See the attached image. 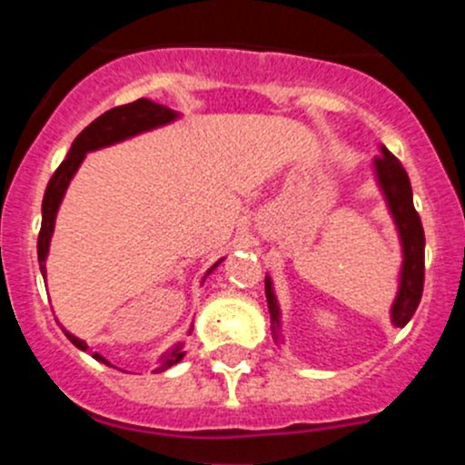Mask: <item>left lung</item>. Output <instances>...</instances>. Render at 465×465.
Instances as JSON below:
<instances>
[{"mask_svg": "<svg viewBox=\"0 0 465 465\" xmlns=\"http://www.w3.org/2000/svg\"><path fill=\"white\" fill-rule=\"evenodd\" d=\"M373 175L384 195L389 213H391L393 224H396L398 238L402 247V267L398 276V292L391 303V323L393 326H405L414 317L416 308L420 303L425 281V233L420 224L419 213L411 200V184L402 163L389 153L384 145H380V157L373 159ZM265 297L267 308H270L272 335L276 341L281 340V308L276 302L272 279L265 276Z\"/></svg>", "mask_w": 465, "mask_h": 465, "instance_id": "8db88e82", "label": "left lung"}]
</instances>
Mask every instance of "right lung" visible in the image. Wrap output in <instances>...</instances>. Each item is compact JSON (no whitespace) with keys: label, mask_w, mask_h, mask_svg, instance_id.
Returning a JSON list of instances; mask_svg holds the SVG:
<instances>
[{"label":"right lung","mask_w":465,"mask_h":465,"mask_svg":"<svg viewBox=\"0 0 465 465\" xmlns=\"http://www.w3.org/2000/svg\"><path fill=\"white\" fill-rule=\"evenodd\" d=\"M175 119H180V112L171 110V107L166 105H159V103L150 101V98H139V101L128 103V105H119L107 110L105 114L94 119L92 124H89L87 128L74 139L67 157H64V162L60 163L58 171L54 173V177H51L49 184H46L45 200H42V227H40V236H37V261H40V272L45 279H46L45 261H46V254H49L51 236H54L55 215H58L60 203H63L64 193H67L69 182H72V177L76 175V171L81 168L85 154L92 153V150H101V148H107V145L125 142V139L130 137H137V134L148 133V130L162 128V125L173 124ZM220 262H223V259L206 270L204 279L220 265ZM191 331H193V326L189 328V332ZM64 335H67V340L72 341L76 349L81 351L89 349L87 341L78 340V337L72 335L69 331H64ZM184 355H186L184 344L180 341V344H175L171 351H166V353L159 358V367L154 369V371H166L168 367L180 362ZM92 358L103 364H110L101 353H92Z\"/></svg>","instance_id":"right-lung-1"}]
</instances>
